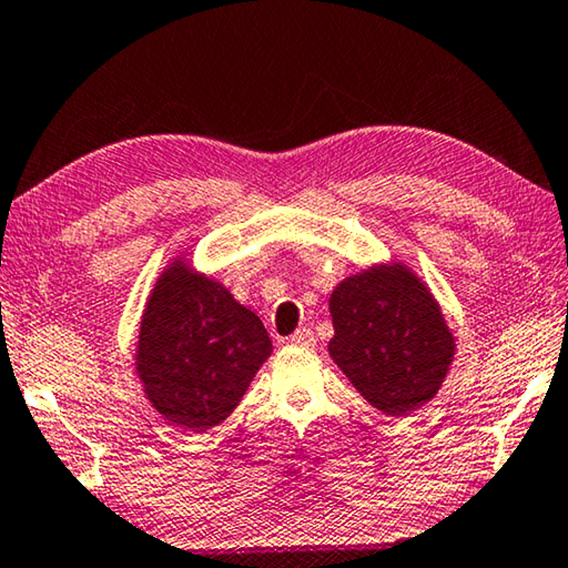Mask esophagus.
Instances as JSON below:
<instances>
[{
  "label": "esophagus",
  "mask_w": 568,
  "mask_h": 568,
  "mask_svg": "<svg viewBox=\"0 0 568 568\" xmlns=\"http://www.w3.org/2000/svg\"><path fill=\"white\" fill-rule=\"evenodd\" d=\"M290 343L292 345H300V347H314V343H317V339H314V333L310 327H302V329H296V333L290 337Z\"/></svg>",
  "instance_id": "obj_1"
}]
</instances>
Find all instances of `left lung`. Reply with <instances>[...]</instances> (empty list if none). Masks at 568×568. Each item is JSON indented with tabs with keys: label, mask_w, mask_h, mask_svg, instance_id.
Masks as SVG:
<instances>
[{
	"label": "left lung",
	"mask_w": 568,
	"mask_h": 568,
	"mask_svg": "<svg viewBox=\"0 0 568 568\" xmlns=\"http://www.w3.org/2000/svg\"><path fill=\"white\" fill-rule=\"evenodd\" d=\"M329 355L371 406L406 416L439 390L455 355L439 304L404 266L345 278L329 296Z\"/></svg>",
	"instance_id": "1"
}]
</instances>
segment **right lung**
I'll return each instance as SVG.
<instances>
[{"label": "right lung", "instance_id": "add662e5", "mask_svg": "<svg viewBox=\"0 0 568 568\" xmlns=\"http://www.w3.org/2000/svg\"><path fill=\"white\" fill-rule=\"evenodd\" d=\"M272 355L254 312L213 278L174 261L162 274L139 329L136 371L152 406L193 432L229 418Z\"/></svg>", "mask_w": 568, "mask_h": 568}]
</instances>
